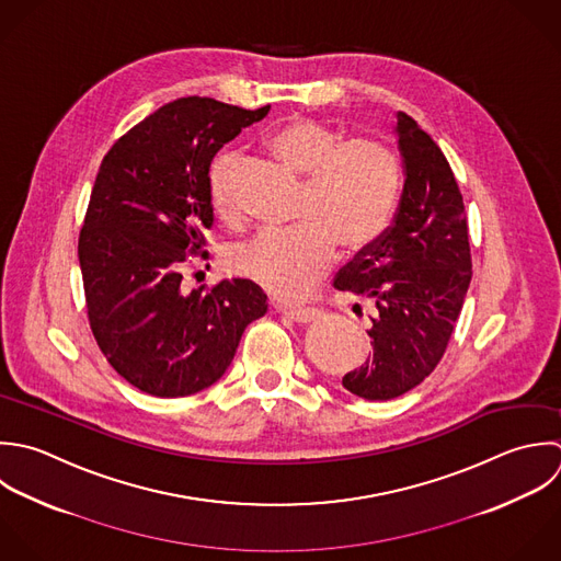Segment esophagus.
<instances>
[{
	"label": "esophagus",
	"instance_id": "1",
	"mask_svg": "<svg viewBox=\"0 0 561 561\" xmlns=\"http://www.w3.org/2000/svg\"><path fill=\"white\" fill-rule=\"evenodd\" d=\"M284 317L293 319L295 323H310L314 319L321 317V310L319 308H312V306H306V308H284L282 310Z\"/></svg>",
	"mask_w": 561,
	"mask_h": 561
}]
</instances>
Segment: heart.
Segmentation results:
<instances>
[{"instance_id": "obj_1", "label": "heart", "mask_w": 561, "mask_h": 561, "mask_svg": "<svg viewBox=\"0 0 561 561\" xmlns=\"http://www.w3.org/2000/svg\"><path fill=\"white\" fill-rule=\"evenodd\" d=\"M268 148L286 170L306 179L295 214L299 225L238 247L229 266L266 295L297 301L325 275L336 247L356 253L380 236L398 198L400 157L378 137H345L317 117L286 122ZM233 165L236 152H220L209 168V203L220 218L233 216Z\"/></svg>"}]
</instances>
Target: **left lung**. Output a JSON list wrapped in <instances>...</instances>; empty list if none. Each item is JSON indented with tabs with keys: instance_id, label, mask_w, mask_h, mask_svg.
<instances>
[{
	"instance_id": "1",
	"label": "left lung",
	"mask_w": 561,
	"mask_h": 561,
	"mask_svg": "<svg viewBox=\"0 0 561 561\" xmlns=\"http://www.w3.org/2000/svg\"><path fill=\"white\" fill-rule=\"evenodd\" d=\"M404 190L391 227L334 277V288L376 306L371 354L343 387L393 400L424 382L444 358L472 279L468 216L455 172L417 122L398 113Z\"/></svg>"
}]
</instances>
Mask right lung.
<instances>
[{"label": "right lung", "instance_id": "obj_1", "mask_svg": "<svg viewBox=\"0 0 561 561\" xmlns=\"http://www.w3.org/2000/svg\"><path fill=\"white\" fill-rule=\"evenodd\" d=\"M268 108L179 98L126 130L100 163L78 238L87 317L111 367L144 393L207 389L268 310L249 279L181 288L183 264L209 257L211 159Z\"/></svg>", "mask_w": 561, "mask_h": 561}]
</instances>
